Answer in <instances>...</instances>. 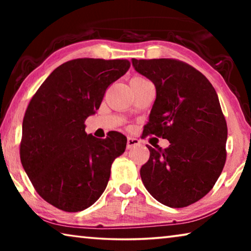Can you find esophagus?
I'll return each instance as SVG.
<instances>
[{
  "mask_svg": "<svg viewBox=\"0 0 251 251\" xmlns=\"http://www.w3.org/2000/svg\"><path fill=\"white\" fill-rule=\"evenodd\" d=\"M139 145V141L137 138L128 137L127 138V150H131V148H135Z\"/></svg>",
  "mask_w": 251,
  "mask_h": 251,
  "instance_id": "1",
  "label": "esophagus"
}]
</instances>
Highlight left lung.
<instances>
[{
	"mask_svg": "<svg viewBox=\"0 0 251 251\" xmlns=\"http://www.w3.org/2000/svg\"><path fill=\"white\" fill-rule=\"evenodd\" d=\"M131 64L156 88L143 136L171 143L165 150L147 145L143 184L165 206L192 205L210 192L226 161L227 123L217 93L201 72L177 59L131 58Z\"/></svg>",
	"mask_w": 251,
	"mask_h": 251,
	"instance_id": "obj_1",
	"label": "left lung"
}]
</instances>
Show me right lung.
<instances>
[{
	"label": "right lung",
	"instance_id": "right-lung-1",
	"mask_svg": "<svg viewBox=\"0 0 251 251\" xmlns=\"http://www.w3.org/2000/svg\"><path fill=\"white\" fill-rule=\"evenodd\" d=\"M129 66L127 59H72L55 69L29 101L21 163L40 196L58 209L91 207L107 186L113 161L125 151L124 135L96 138L85 133V121Z\"/></svg>",
	"mask_w": 251,
	"mask_h": 251
}]
</instances>
